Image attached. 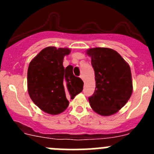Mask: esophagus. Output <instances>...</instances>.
Wrapping results in <instances>:
<instances>
[{
  "instance_id": "obj_1",
  "label": "esophagus",
  "mask_w": 154,
  "mask_h": 154,
  "mask_svg": "<svg viewBox=\"0 0 154 154\" xmlns=\"http://www.w3.org/2000/svg\"><path fill=\"white\" fill-rule=\"evenodd\" d=\"M80 78H81L82 79H83V76H82V75H80Z\"/></svg>"
}]
</instances>
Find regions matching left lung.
<instances>
[{
	"mask_svg": "<svg viewBox=\"0 0 154 154\" xmlns=\"http://www.w3.org/2000/svg\"><path fill=\"white\" fill-rule=\"evenodd\" d=\"M95 71L96 89L89 97L92 109L107 116L124 106L133 92L131 70L129 64L115 50L93 48L86 51Z\"/></svg>",
	"mask_w": 154,
	"mask_h": 154,
	"instance_id": "8db88e82",
	"label": "left lung"
}]
</instances>
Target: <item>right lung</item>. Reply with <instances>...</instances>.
Wrapping results in <instances>:
<instances>
[{"label":"right lung","instance_id":"right-lung-1","mask_svg":"<svg viewBox=\"0 0 154 154\" xmlns=\"http://www.w3.org/2000/svg\"><path fill=\"white\" fill-rule=\"evenodd\" d=\"M67 48L49 46L31 61L28 69V91L31 100L42 111L57 115L69 106L68 98L74 99L82 91L83 82L73 75L72 65L64 68Z\"/></svg>","mask_w":154,"mask_h":154}]
</instances>
